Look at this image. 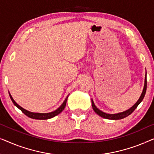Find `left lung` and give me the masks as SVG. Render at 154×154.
I'll return each mask as SVG.
<instances>
[{"label": "left lung", "instance_id": "left-lung-1", "mask_svg": "<svg viewBox=\"0 0 154 154\" xmlns=\"http://www.w3.org/2000/svg\"><path fill=\"white\" fill-rule=\"evenodd\" d=\"M146 77H145V81H144V89H143V92L142 94H141L140 99H139L137 102H136V104H134V105L133 106H132L131 108L130 109H128V110L125 111H123V112L122 113H116V114H109V113H106L104 112H103V111H100V109H98L97 107L95 106V105H94L93 101L92 100V109H93V110L94 111V112H95L97 114L100 116L102 118H104V119H110V120H119V119H124V118L128 116L131 114V113L133 112V111L135 110L139 104H140L141 102L143 100V99H144V96H145V94H146Z\"/></svg>", "mask_w": 154, "mask_h": 154}]
</instances>
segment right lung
I'll use <instances>...</instances> for the list:
<instances>
[{
  "mask_svg": "<svg viewBox=\"0 0 154 154\" xmlns=\"http://www.w3.org/2000/svg\"><path fill=\"white\" fill-rule=\"evenodd\" d=\"M10 94V99H11L12 102H13V104L15 105V106L17 107L18 109H20L21 111H22L23 113H24L25 115L31 118V119H38V120H46V119H51V118H53L54 116H56L57 115H58L59 113H60L62 111L64 110L65 106H66V101H67V98L68 97L65 99L64 102H63V104L61 105V106L59 107V108L55 110L54 111H52V112L50 113H33V112H30V111L26 110V109H23L22 107H21L20 105H18L17 103L15 102V101L13 100V98L12 97L11 94Z\"/></svg>",
  "mask_w": 154,
  "mask_h": 154,
  "instance_id": "right-lung-1",
  "label": "right lung"
}]
</instances>
